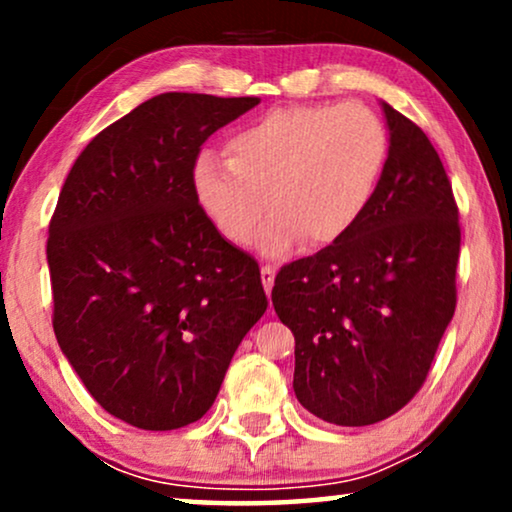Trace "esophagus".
Segmentation results:
<instances>
[{"instance_id": "obj_1", "label": "esophagus", "mask_w": 512, "mask_h": 512, "mask_svg": "<svg viewBox=\"0 0 512 512\" xmlns=\"http://www.w3.org/2000/svg\"><path fill=\"white\" fill-rule=\"evenodd\" d=\"M261 279H263L265 293H268V296H270L272 284H275V268H272V265H263V268H261Z\"/></svg>"}]
</instances>
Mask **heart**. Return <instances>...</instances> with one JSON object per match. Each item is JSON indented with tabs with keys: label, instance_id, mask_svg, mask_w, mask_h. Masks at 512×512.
Listing matches in <instances>:
<instances>
[{
	"label": "heart",
	"instance_id": "heart-1",
	"mask_svg": "<svg viewBox=\"0 0 512 512\" xmlns=\"http://www.w3.org/2000/svg\"><path fill=\"white\" fill-rule=\"evenodd\" d=\"M228 160L205 153L193 170L195 200L233 244L258 237L265 256L303 240L328 247L373 205L389 163V130L363 104H291L265 111L228 139Z\"/></svg>",
	"mask_w": 512,
	"mask_h": 512
}]
</instances>
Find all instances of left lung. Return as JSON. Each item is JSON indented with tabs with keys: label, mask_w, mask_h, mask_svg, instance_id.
<instances>
[{
	"label": "left lung",
	"mask_w": 512,
	"mask_h": 512,
	"mask_svg": "<svg viewBox=\"0 0 512 512\" xmlns=\"http://www.w3.org/2000/svg\"><path fill=\"white\" fill-rule=\"evenodd\" d=\"M389 163L340 242L284 265L272 305L296 338L293 391L324 422L368 426L410 403L457 307L459 209L438 151L382 102Z\"/></svg>",
	"instance_id": "1"
}]
</instances>
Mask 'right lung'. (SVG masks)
Instances as JSON below:
<instances>
[{
  "mask_svg": "<svg viewBox=\"0 0 512 512\" xmlns=\"http://www.w3.org/2000/svg\"><path fill=\"white\" fill-rule=\"evenodd\" d=\"M258 97L163 93L90 139L48 226L53 331L90 396L144 431L212 408L268 298L195 200L209 135Z\"/></svg>",
  "mask_w": 512,
  "mask_h": 512,
  "instance_id": "1",
  "label": "right lung"
}]
</instances>
